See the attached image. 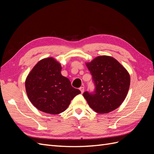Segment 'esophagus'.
<instances>
[{
    "mask_svg": "<svg viewBox=\"0 0 154 154\" xmlns=\"http://www.w3.org/2000/svg\"><path fill=\"white\" fill-rule=\"evenodd\" d=\"M80 90L82 93H83V92H84V91H85V88H84V87H81L80 88Z\"/></svg>",
    "mask_w": 154,
    "mask_h": 154,
    "instance_id": "esophagus-1",
    "label": "esophagus"
}]
</instances>
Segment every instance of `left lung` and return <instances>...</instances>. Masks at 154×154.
Wrapping results in <instances>:
<instances>
[{
  "label": "left lung",
  "instance_id": "1",
  "mask_svg": "<svg viewBox=\"0 0 154 154\" xmlns=\"http://www.w3.org/2000/svg\"><path fill=\"white\" fill-rule=\"evenodd\" d=\"M94 91H85L83 96L92 109L106 114L121 105L128 93L130 78L128 72L117 60L108 56H100L87 63Z\"/></svg>",
  "mask_w": 154,
  "mask_h": 154
}]
</instances>
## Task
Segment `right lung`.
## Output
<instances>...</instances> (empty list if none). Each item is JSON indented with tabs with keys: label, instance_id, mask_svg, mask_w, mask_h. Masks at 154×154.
<instances>
[{
	"label": "right lung",
	"instance_id": "right-lung-1",
	"mask_svg": "<svg viewBox=\"0 0 154 154\" xmlns=\"http://www.w3.org/2000/svg\"><path fill=\"white\" fill-rule=\"evenodd\" d=\"M61 65L53 58L40 60L31 70L26 80V90L36 109L51 114L66 110L71 101L80 94L72 87L68 78L61 74Z\"/></svg>",
	"mask_w": 154,
	"mask_h": 154
}]
</instances>
